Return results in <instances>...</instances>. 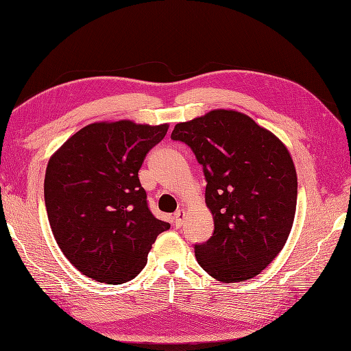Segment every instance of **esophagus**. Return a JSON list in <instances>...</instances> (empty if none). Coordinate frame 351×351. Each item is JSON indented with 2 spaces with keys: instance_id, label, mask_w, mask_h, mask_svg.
Returning a JSON list of instances; mask_svg holds the SVG:
<instances>
[{
  "instance_id": "1",
  "label": "esophagus",
  "mask_w": 351,
  "mask_h": 351,
  "mask_svg": "<svg viewBox=\"0 0 351 351\" xmlns=\"http://www.w3.org/2000/svg\"><path fill=\"white\" fill-rule=\"evenodd\" d=\"M184 215H186V212H184L183 209H178V210L176 212V214H174V226H176V227H182Z\"/></svg>"
}]
</instances>
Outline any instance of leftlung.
I'll return each mask as SVG.
<instances>
[{
  "label": "left lung",
  "mask_w": 351,
  "mask_h": 351,
  "mask_svg": "<svg viewBox=\"0 0 351 351\" xmlns=\"http://www.w3.org/2000/svg\"><path fill=\"white\" fill-rule=\"evenodd\" d=\"M171 139L190 146L206 178L214 234L195 244L199 265L222 282L256 277L293 227L297 174L290 152L277 136L232 110L178 123Z\"/></svg>",
  "instance_id": "1"
}]
</instances>
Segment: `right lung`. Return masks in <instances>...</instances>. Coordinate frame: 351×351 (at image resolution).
Returning <instances> with one entry per match:
<instances>
[{"mask_svg":"<svg viewBox=\"0 0 351 351\" xmlns=\"http://www.w3.org/2000/svg\"><path fill=\"white\" fill-rule=\"evenodd\" d=\"M168 124L130 120L83 127L49 158L44 195L49 226L64 256L107 284L133 280L168 222L147 208L139 169Z\"/></svg>","mask_w":351,"mask_h":351,"instance_id":"right-lung-1","label":"right lung"}]
</instances>
